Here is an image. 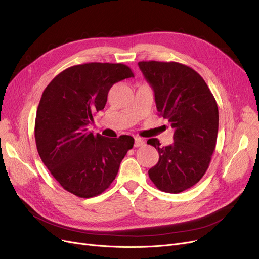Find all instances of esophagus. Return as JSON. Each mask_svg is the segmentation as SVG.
<instances>
[{
  "instance_id": "34e87169",
  "label": "esophagus",
  "mask_w": 259,
  "mask_h": 259,
  "mask_svg": "<svg viewBox=\"0 0 259 259\" xmlns=\"http://www.w3.org/2000/svg\"><path fill=\"white\" fill-rule=\"evenodd\" d=\"M144 140L141 139L140 137H136L135 138V147H139V146H142L144 145Z\"/></svg>"
}]
</instances>
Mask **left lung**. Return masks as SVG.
Segmentation results:
<instances>
[{
	"mask_svg": "<svg viewBox=\"0 0 259 259\" xmlns=\"http://www.w3.org/2000/svg\"><path fill=\"white\" fill-rule=\"evenodd\" d=\"M144 78L155 93L156 106L174 128V143L161 146L147 140L159 153L149 170L157 189L178 194L198 182L210 165L218 133V106L198 72L178 62L141 61Z\"/></svg>",
	"mask_w": 259,
	"mask_h": 259,
	"instance_id": "left-lung-1",
	"label": "left lung"
}]
</instances>
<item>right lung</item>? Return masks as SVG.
<instances>
[{
	"label": "right lung",
	"mask_w": 259,
	"mask_h": 259,
	"mask_svg": "<svg viewBox=\"0 0 259 259\" xmlns=\"http://www.w3.org/2000/svg\"><path fill=\"white\" fill-rule=\"evenodd\" d=\"M131 77L134 72L124 64L85 63L60 72L42 94L34 123L36 150L61 187L81 198L103 193L133 149L131 136L109 139L88 130L110 88Z\"/></svg>",
	"instance_id": "right-lung-1"
}]
</instances>
